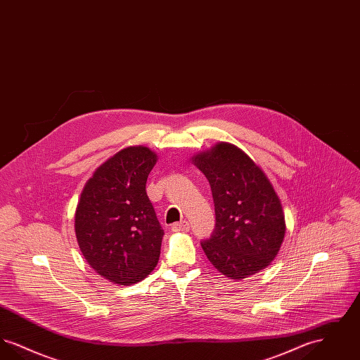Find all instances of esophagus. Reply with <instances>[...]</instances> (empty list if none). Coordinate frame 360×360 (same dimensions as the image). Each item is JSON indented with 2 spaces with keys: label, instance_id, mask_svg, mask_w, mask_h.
Wrapping results in <instances>:
<instances>
[{
  "label": "esophagus",
  "instance_id": "obj_1",
  "mask_svg": "<svg viewBox=\"0 0 360 360\" xmlns=\"http://www.w3.org/2000/svg\"><path fill=\"white\" fill-rule=\"evenodd\" d=\"M190 225L188 221H179V223L172 224V229L174 232H188Z\"/></svg>",
  "mask_w": 360,
  "mask_h": 360
}]
</instances>
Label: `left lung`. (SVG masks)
Returning <instances> with one entry per match:
<instances>
[{"label":"left lung","instance_id":"1","mask_svg":"<svg viewBox=\"0 0 360 360\" xmlns=\"http://www.w3.org/2000/svg\"><path fill=\"white\" fill-rule=\"evenodd\" d=\"M212 188L216 228L201 243L209 262L240 281L266 269L286 233L281 200L264 172L239 147L220 141L191 158Z\"/></svg>","mask_w":360,"mask_h":360}]
</instances>
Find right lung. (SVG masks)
<instances>
[{"instance_id": "add662e5", "label": "right lung", "mask_w": 360, "mask_h": 360, "mask_svg": "<svg viewBox=\"0 0 360 360\" xmlns=\"http://www.w3.org/2000/svg\"><path fill=\"white\" fill-rule=\"evenodd\" d=\"M158 155L144 146L119 151L93 172L75 209V236L89 266L116 285L144 279L156 266L163 229L146 193Z\"/></svg>"}]
</instances>
